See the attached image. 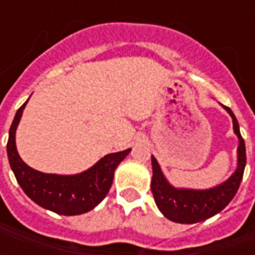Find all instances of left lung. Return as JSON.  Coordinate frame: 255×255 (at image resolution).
Instances as JSON below:
<instances>
[{
    "instance_id": "obj_1",
    "label": "left lung",
    "mask_w": 255,
    "mask_h": 255,
    "mask_svg": "<svg viewBox=\"0 0 255 255\" xmlns=\"http://www.w3.org/2000/svg\"><path fill=\"white\" fill-rule=\"evenodd\" d=\"M230 113L234 123V132L239 139L238 146V166L228 180L209 190H190V188H176L169 184L161 171L158 162L151 155L153 179H151V192L155 205L166 219L180 223V224H194L203 220L213 217L235 197L241 186L245 166H246V146L239 131V124L234 112L223 105Z\"/></svg>"
}]
</instances>
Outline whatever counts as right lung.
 <instances>
[{
	"mask_svg": "<svg viewBox=\"0 0 255 255\" xmlns=\"http://www.w3.org/2000/svg\"><path fill=\"white\" fill-rule=\"evenodd\" d=\"M28 100L20 106L9 129L6 144L10 168L16 180L36 205L63 216L83 214L94 209L106 197L113 183L115 171L131 149L102 157L87 171L78 175H54L35 171L20 158L16 149V128Z\"/></svg>",
	"mask_w": 255,
	"mask_h": 255,
	"instance_id": "1",
	"label": "right lung"
}]
</instances>
